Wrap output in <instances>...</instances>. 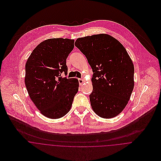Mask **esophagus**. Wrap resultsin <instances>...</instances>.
Returning <instances> with one entry per match:
<instances>
[{
	"mask_svg": "<svg viewBox=\"0 0 161 161\" xmlns=\"http://www.w3.org/2000/svg\"><path fill=\"white\" fill-rule=\"evenodd\" d=\"M84 82H85L84 80H83V79H79V85H80V86H81Z\"/></svg>",
	"mask_w": 161,
	"mask_h": 161,
	"instance_id": "obj_1",
	"label": "esophagus"
}]
</instances>
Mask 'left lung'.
Listing matches in <instances>:
<instances>
[{"instance_id":"obj_1","label":"left lung","mask_w":161,"mask_h":161,"mask_svg":"<svg viewBox=\"0 0 161 161\" xmlns=\"http://www.w3.org/2000/svg\"><path fill=\"white\" fill-rule=\"evenodd\" d=\"M75 46L86 56L93 72L89 95L92 110L103 118L119 115L128 104L135 85L134 65L126 49L105 33L79 38Z\"/></svg>"}]
</instances>
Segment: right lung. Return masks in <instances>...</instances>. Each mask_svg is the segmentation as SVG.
Returning a JSON list of instances; mask_svg holds the SVG:
<instances>
[{"label":"right lung","mask_w":161,"mask_h":161,"mask_svg":"<svg viewBox=\"0 0 161 161\" xmlns=\"http://www.w3.org/2000/svg\"><path fill=\"white\" fill-rule=\"evenodd\" d=\"M74 40L47 39L36 46L25 64V83L28 95L40 113L51 119L60 118L70 110L79 89L77 79L62 77L68 74L66 59Z\"/></svg>","instance_id":"obj_1"}]
</instances>
